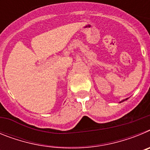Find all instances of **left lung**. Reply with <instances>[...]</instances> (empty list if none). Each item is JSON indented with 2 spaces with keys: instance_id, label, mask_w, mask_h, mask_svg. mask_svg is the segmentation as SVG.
<instances>
[{
  "instance_id": "1",
  "label": "left lung",
  "mask_w": 150,
  "mask_h": 150,
  "mask_svg": "<svg viewBox=\"0 0 150 150\" xmlns=\"http://www.w3.org/2000/svg\"><path fill=\"white\" fill-rule=\"evenodd\" d=\"M128 98H125V99H124V100H122V101H120V103H122V102H123V101H125V100H128Z\"/></svg>"
}]
</instances>
